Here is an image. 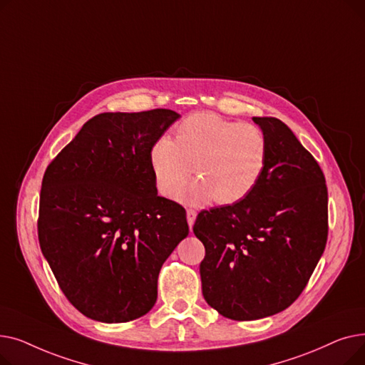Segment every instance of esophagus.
Listing matches in <instances>:
<instances>
[{
    "instance_id": "esophagus-1",
    "label": "esophagus",
    "mask_w": 365,
    "mask_h": 365,
    "mask_svg": "<svg viewBox=\"0 0 365 365\" xmlns=\"http://www.w3.org/2000/svg\"><path fill=\"white\" fill-rule=\"evenodd\" d=\"M186 216H187V225L190 227V231H192V226H194V222L197 219V212L192 208H187L186 210Z\"/></svg>"
}]
</instances>
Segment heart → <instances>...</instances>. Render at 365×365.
<instances>
[{
  "instance_id": "1",
  "label": "heart",
  "mask_w": 365,
  "mask_h": 365,
  "mask_svg": "<svg viewBox=\"0 0 365 365\" xmlns=\"http://www.w3.org/2000/svg\"><path fill=\"white\" fill-rule=\"evenodd\" d=\"M267 164V139L260 127L222 118L212 112L189 115L176 127V139L160 138L150 149V167L160 192H183L187 204H234L252 192Z\"/></svg>"
}]
</instances>
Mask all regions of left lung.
<instances>
[{"label": "left lung", "instance_id": "8db88e82", "mask_svg": "<svg viewBox=\"0 0 365 365\" xmlns=\"http://www.w3.org/2000/svg\"><path fill=\"white\" fill-rule=\"evenodd\" d=\"M267 139V164L242 200L198 213L205 247L202 296L220 315L253 321L300 296L329 237L324 173L294 133L274 117H255Z\"/></svg>", "mask_w": 365, "mask_h": 365}]
</instances>
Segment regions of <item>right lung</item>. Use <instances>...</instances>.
Wrapping results in <instances>:
<instances>
[{"instance_id":"right-lung-1","label":"right lung","mask_w":365,"mask_h":365,"mask_svg":"<svg viewBox=\"0 0 365 365\" xmlns=\"http://www.w3.org/2000/svg\"><path fill=\"white\" fill-rule=\"evenodd\" d=\"M180 117L171 109L105 112L48 164L38 240L83 315L127 322L157 302L163 263L186 238V210L157 194L150 149Z\"/></svg>"}]
</instances>
